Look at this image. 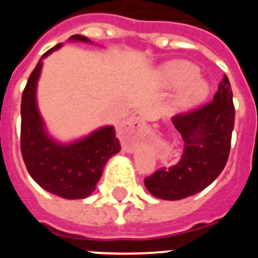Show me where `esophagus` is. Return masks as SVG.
Masks as SVG:
<instances>
[{
    "label": "esophagus",
    "instance_id": "1",
    "mask_svg": "<svg viewBox=\"0 0 258 258\" xmlns=\"http://www.w3.org/2000/svg\"><path fill=\"white\" fill-rule=\"evenodd\" d=\"M143 127V120L141 117L131 118L120 129V134L126 147H132L138 141Z\"/></svg>",
    "mask_w": 258,
    "mask_h": 258
}]
</instances>
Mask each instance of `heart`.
Instances as JSON below:
<instances>
[{
  "instance_id": "1",
  "label": "heart",
  "mask_w": 258,
  "mask_h": 258,
  "mask_svg": "<svg viewBox=\"0 0 258 258\" xmlns=\"http://www.w3.org/2000/svg\"><path fill=\"white\" fill-rule=\"evenodd\" d=\"M164 83L170 88H178L175 106L181 111H187L202 103L209 93L206 80L199 77V68L191 61L173 60L161 68Z\"/></svg>"
}]
</instances>
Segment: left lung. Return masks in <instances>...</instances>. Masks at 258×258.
<instances>
[{
  "label": "left lung",
  "mask_w": 258,
  "mask_h": 258,
  "mask_svg": "<svg viewBox=\"0 0 258 258\" xmlns=\"http://www.w3.org/2000/svg\"><path fill=\"white\" fill-rule=\"evenodd\" d=\"M172 121L184 142L181 159L145 178L150 194L163 200H181L200 192L226 165L235 121L232 90L226 75L211 103L173 116Z\"/></svg>",
  "instance_id": "1"
}]
</instances>
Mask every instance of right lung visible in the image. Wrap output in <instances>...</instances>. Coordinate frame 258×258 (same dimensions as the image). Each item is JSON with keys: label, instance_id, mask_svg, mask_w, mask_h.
Segmentation results:
<instances>
[{"label": "right lung", "instance_id": "1", "mask_svg": "<svg viewBox=\"0 0 258 258\" xmlns=\"http://www.w3.org/2000/svg\"><path fill=\"white\" fill-rule=\"evenodd\" d=\"M70 41L92 44L88 37L74 35ZM61 44L47 50L32 71L22 95L20 149L27 170L44 190L64 199H85L97 187L107 160L120 151L112 125L102 126L70 143L54 140L38 111L36 92L42 60Z\"/></svg>", "mask_w": 258, "mask_h": 258}]
</instances>
